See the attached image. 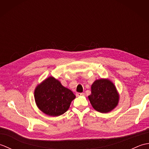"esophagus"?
I'll return each instance as SVG.
<instances>
[{"label": "esophagus", "instance_id": "1", "mask_svg": "<svg viewBox=\"0 0 149 149\" xmlns=\"http://www.w3.org/2000/svg\"><path fill=\"white\" fill-rule=\"evenodd\" d=\"M84 95V93H76V96L77 97H79V96H83Z\"/></svg>", "mask_w": 149, "mask_h": 149}]
</instances>
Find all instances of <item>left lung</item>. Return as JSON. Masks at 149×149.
Masks as SVG:
<instances>
[{"label": "left lung", "mask_w": 149, "mask_h": 149, "mask_svg": "<svg viewBox=\"0 0 149 149\" xmlns=\"http://www.w3.org/2000/svg\"><path fill=\"white\" fill-rule=\"evenodd\" d=\"M88 99L96 111L107 113L118 106L120 95L111 81L101 78L91 84V95L88 96Z\"/></svg>", "instance_id": "8db88e82"}]
</instances>
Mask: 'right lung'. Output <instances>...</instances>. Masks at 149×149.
<instances>
[{"label": "right lung", "mask_w": 149, "mask_h": 149, "mask_svg": "<svg viewBox=\"0 0 149 149\" xmlns=\"http://www.w3.org/2000/svg\"><path fill=\"white\" fill-rule=\"evenodd\" d=\"M37 107L46 115L58 116L67 111L75 95L61 82L50 76L38 84L34 92Z\"/></svg>", "instance_id": "add662e5"}]
</instances>
